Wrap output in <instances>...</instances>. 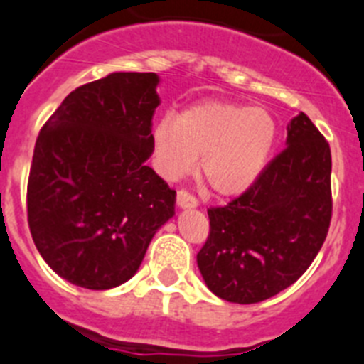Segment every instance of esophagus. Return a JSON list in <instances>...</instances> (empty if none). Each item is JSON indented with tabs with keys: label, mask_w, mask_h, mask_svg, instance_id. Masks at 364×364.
<instances>
[{
	"label": "esophagus",
	"mask_w": 364,
	"mask_h": 364,
	"mask_svg": "<svg viewBox=\"0 0 364 364\" xmlns=\"http://www.w3.org/2000/svg\"><path fill=\"white\" fill-rule=\"evenodd\" d=\"M177 207H181V209H194V207H198V200L192 196L191 192L179 191L177 192Z\"/></svg>",
	"instance_id": "34e87169"
}]
</instances>
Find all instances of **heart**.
Here are the masks:
<instances>
[{
  "mask_svg": "<svg viewBox=\"0 0 364 364\" xmlns=\"http://www.w3.org/2000/svg\"><path fill=\"white\" fill-rule=\"evenodd\" d=\"M159 172L181 177L198 164V177L213 194L239 196L257 181L276 142V122L259 107L200 102L166 114L151 133Z\"/></svg>",
  "mask_w": 364,
  "mask_h": 364,
  "instance_id": "obj_1",
  "label": "heart"
}]
</instances>
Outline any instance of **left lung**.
Masks as SVG:
<instances>
[{
  "mask_svg": "<svg viewBox=\"0 0 364 364\" xmlns=\"http://www.w3.org/2000/svg\"><path fill=\"white\" fill-rule=\"evenodd\" d=\"M331 149L300 114L287 148L248 191L210 207L198 268L209 291L233 304H257L291 287L311 267L331 222Z\"/></svg>",
  "mask_w": 364,
  "mask_h": 364,
  "instance_id": "obj_1",
  "label": "left lung"
}]
</instances>
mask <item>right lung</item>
<instances>
[{
    "label": "right lung",
    "instance_id": "1",
    "mask_svg": "<svg viewBox=\"0 0 364 364\" xmlns=\"http://www.w3.org/2000/svg\"><path fill=\"white\" fill-rule=\"evenodd\" d=\"M157 73L114 72L64 97L36 139L27 220L36 250L73 285L107 291L135 276L176 191L146 161Z\"/></svg>",
    "mask_w": 364,
    "mask_h": 364
}]
</instances>
